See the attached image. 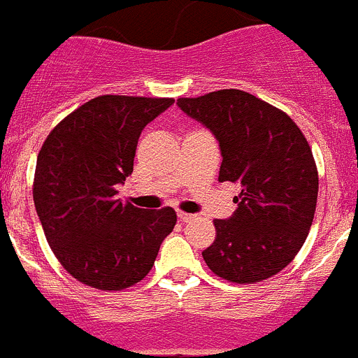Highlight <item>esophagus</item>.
<instances>
[{
  "instance_id": "obj_1",
  "label": "esophagus",
  "mask_w": 358,
  "mask_h": 358,
  "mask_svg": "<svg viewBox=\"0 0 358 358\" xmlns=\"http://www.w3.org/2000/svg\"><path fill=\"white\" fill-rule=\"evenodd\" d=\"M178 219L182 221V223H189V221H192V219H194V215L187 214V212H178Z\"/></svg>"
}]
</instances>
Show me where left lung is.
<instances>
[{
	"label": "left lung",
	"instance_id": "8db88e82",
	"mask_svg": "<svg viewBox=\"0 0 358 358\" xmlns=\"http://www.w3.org/2000/svg\"><path fill=\"white\" fill-rule=\"evenodd\" d=\"M176 105L219 141V182L241 185L237 210L215 219L203 259L228 282L271 278L301 250L314 221L320 178L305 135L285 112L239 89Z\"/></svg>",
	"mask_w": 358,
	"mask_h": 358
}]
</instances>
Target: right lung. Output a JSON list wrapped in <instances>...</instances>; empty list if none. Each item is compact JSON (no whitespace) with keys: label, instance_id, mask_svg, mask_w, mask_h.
I'll use <instances>...</instances> for the list:
<instances>
[{"label":"right lung","instance_id":"add662e5","mask_svg":"<svg viewBox=\"0 0 358 358\" xmlns=\"http://www.w3.org/2000/svg\"><path fill=\"white\" fill-rule=\"evenodd\" d=\"M173 98L105 94L64 117L38 151L34 203L44 235L73 278L121 291L144 278L176 224L171 207L115 198L134 171L141 131Z\"/></svg>","mask_w":358,"mask_h":358}]
</instances>
